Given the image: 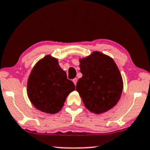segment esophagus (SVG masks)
I'll return each mask as SVG.
<instances>
[{"label":"esophagus","mask_w":150,"mask_h":150,"mask_svg":"<svg viewBox=\"0 0 150 150\" xmlns=\"http://www.w3.org/2000/svg\"><path fill=\"white\" fill-rule=\"evenodd\" d=\"M73 83H74V84H75V85H76L77 82V78H75V79H73Z\"/></svg>","instance_id":"esophagus-1"}]
</instances>
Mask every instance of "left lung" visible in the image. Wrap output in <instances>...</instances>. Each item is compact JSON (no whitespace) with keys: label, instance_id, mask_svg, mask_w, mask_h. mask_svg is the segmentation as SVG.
<instances>
[{"label":"left lung","instance_id":"obj_1","mask_svg":"<svg viewBox=\"0 0 150 150\" xmlns=\"http://www.w3.org/2000/svg\"><path fill=\"white\" fill-rule=\"evenodd\" d=\"M82 77L76 90L84 106L91 112H107L120 100L123 81L118 68L112 58L100 52L79 60Z\"/></svg>","mask_w":150,"mask_h":150}]
</instances>
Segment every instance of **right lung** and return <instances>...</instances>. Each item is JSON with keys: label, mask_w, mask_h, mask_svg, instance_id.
I'll return each mask as SVG.
<instances>
[{"label": "right lung", "mask_w": 150, "mask_h": 150, "mask_svg": "<svg viewBox=\"0 0 150 150\" xmlns=\"http://www.w3.org/2000/svg\"><path fill=\"white\" fill-rule=\"evenodd\" d=\"M74 90L75 84L67 79L57 59L50 55L36 64L28 78V98L37 109L44 113L59 112L67 96Z\"/></svg>", "instance_id": "right-lung-1"}]
</instances>
